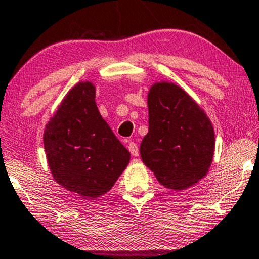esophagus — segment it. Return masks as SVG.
<instances>
[{
  "instance_id": "1",
  "label": "esophagus",
  "mask_w": 259,
  "mask_h": 259,
  "mask_svg": "<svg viewBox=\"0 0 259 259\" xmlns=\"http://www.w3.org/2000/svg\"><path fill=\"white\" fill-rule=\"evenodd\" d=\"M128 150L133 156H138L139 149H138V145L136 144L135 142H130V143H128Z\"/></svg>"
}]
</instances>
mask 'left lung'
Here are the masks:
<instances>
[{
	"instance_id": "1",
	"label": "left lung",
	"mask_w": 259,
	"mask_h": 259,
	"mask_svg": "<svg viewBox=\"0 0 259 259\" xmlns=\"http://www.w3.org/2000/svg\"><path fill=\"white\" fill-rule=\"evenodd\" d=\"M149 128L141 143L142 160L156 180L182 191L207 175L215 137L205 112L184 89L155 83L148 93Z\"/></svg>"
}]
</instances>
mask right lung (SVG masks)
<instances>
[{
    "label": "right lung",
    "mask_w": 259,
    "mask_h": 259,
    "mask_svg": "<svg viewBox=\"0 0 259 259\" xmlns=\"http://www.w3.org/2000/svg\"><path fill=\"white\" fill-rule=\"evenodd\" d=\"M44 147L55 181L91 199L111 190L131 158L101 117L91 82L67 93L46 124Z\"/></svg>",
    "instance_id": "add662e5"
}]
</instances>
